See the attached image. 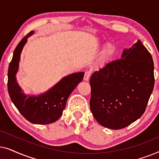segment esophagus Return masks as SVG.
Segmentation results:
<instances>
[{"label": "esophagus", "mask_w": 159, "mask_h": 159, "mask_svg": "<svg viewBox=\"0 0 159 159\" xmlns=\"http://www.w3.org/2000/svg\"><path fill=\"white\" fill-rule=\"evenodd\" d=\"M90 71H86L85 73H84V80H85V81H88L89 80V78H90Z\"/></svg>", "instance_id": "obj_1"}]
</instances>
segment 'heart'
Returning a JSON list of instances; mask_svg holds the SVG:
<instances>
[{
	"label": "heart",
	"instance_id": "heart-1",
	"mask_svg": "<svg viewBox=\"0 0 159 159\" xmlns=\"http://www.w3.org/2000/svg\"><path fill=\"white\" fill-rule=\"evenodd\" d=\"M114 53V45L111 43H108V44L106 45V46L104 49L103 52V56L104 58H108L110 57L111 56H112Z\"/></svg>",
	"mask_w": 159,
	"mask_h": 159
}]
</instances>
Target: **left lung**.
I'll list each match as a JSON object with an SVG mask.
<instances>
[{
	"instance_id": "obj_1",
	"label": "left lung",
	"mask_w": 159,
	"mask_h": 159,
	"mask_svg": "<svg viewBox=\"0 0 159 159\" xmlns=\"http://www.w3.org/2000/svg\"><path fill=\"white\" fill-rule=\"evenodd\" d=\"M153 58L140 40L91 76L90 110L100 125L125 128L145 112L154 87Z\"/></svg>"
}]
</instances>
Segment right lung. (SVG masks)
<instances>
[{
	"label": "right lung",
	"mask_w": 159,
	"mask_h": 159,
	"mask_svg": "<svg viewBox=\"0 0 159 159\" xmlns=\"http://www.w3.org/2000/svg\"><path fill=\"white\" fill-rule=\"evenodd\" d=\"M27 34L17 45L8 71V91L11 100L20 114L32 124L48 125L55 122L61 116L67 99L77 84L82 81L84 72H77L63 77L46 92L39 95H27L19 85L16 73L19 71L21 53L28 38Z\"/></svg>",
	"instance_id": "1"
}]
</instances>
